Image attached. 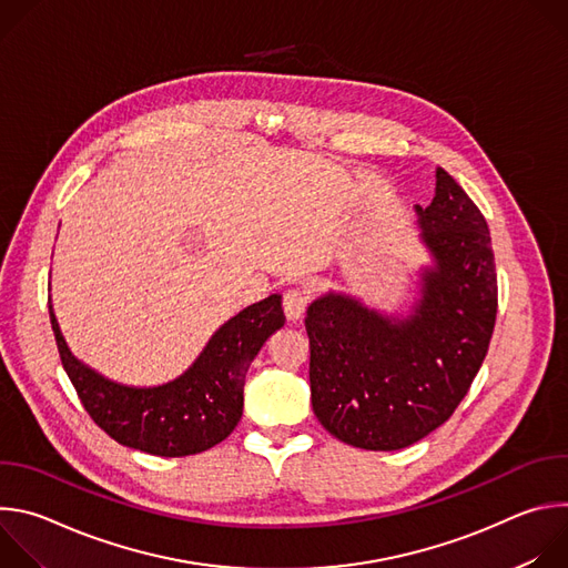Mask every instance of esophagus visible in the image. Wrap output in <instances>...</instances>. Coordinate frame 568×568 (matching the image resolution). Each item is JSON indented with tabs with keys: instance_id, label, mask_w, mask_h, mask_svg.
<instances>
[{
	"instance_id": "obj_1",
	"label": "esophagus",
	"mask_w": 568,
	"mask_h": 568,
	"mask_svg": "<svg viewBox=\"0 0 568 568\" xmlns=\"http://www.w3.org/2000/svg\"><path fill=\"white\" fill-rule=\"evenodd\" d=\"M310 303V292L305 287H292L285 292L283 296V310H285V316L290 321H296L303 316L305 307Z\"/></svg>"
}]
</instances>
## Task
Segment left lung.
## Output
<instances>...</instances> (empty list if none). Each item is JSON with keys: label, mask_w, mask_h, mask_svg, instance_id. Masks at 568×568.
Instances as JSON below:
<instances>
[{"label": "left lung", "mask_w": 568, "mask_h": 568, "mask_svg": "<svg viewBox=\"0 0 568 568\" xmlns=\"http://www.w3.org/2000/svg\"><path fill=\"white\" fill-rule=\"evenodd\" d=\"M418 237L432 263L407 314L326 292L307 307L310 390L318 423L346 445L393 452L438 429L467 395L497 318L488 222L443 169Z\"/></svg>", "instance_id": "obj_1"}]
</instances>
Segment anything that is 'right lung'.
<instances>
[{
	"label": "right lung",
	"mask_w": 568,
	"mask_h": 568,
	"mask_svg": "<svg viewBox=\"0 0 568 568\" xmlns=\"http://www.w3.org/2000/svg\"><path fill=\"white\" fill-rule=\"evenodd\" d=\"M281 294L240 310L213 333L197 359L159 386H128L75 359L49 298L62 366L92 420L116 443L164 458L191 456L222 443L242 416L247 371L263 344L283 328Z\"/></svg>",
	"instance_id": "add662e5"
}]
</instances>
